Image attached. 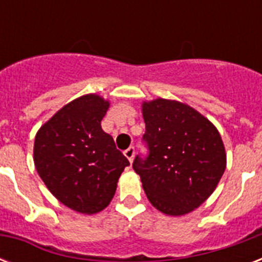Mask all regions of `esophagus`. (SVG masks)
I'll use <instances>...</instances> for the list:
<instances>
[{"label": "esophagus", "mask_w": 262, "mask_h": 262, "mask_svg": "<svg viewBox=\"0 0 262 262\" xmlns=\"http://www.w3.org/2000/svg\"><path fill=\"white\" fill-rule=\"evenodd\" d=\"M123 155L126 156V159L132 163V162H133V158H135V147L127 148L126 151L123 152Z\"/></svg>", "instance_id": "esophagus-1"}]
</instances>
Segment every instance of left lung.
Listing matches in <instances>:
<instances>
[{
  "mask_svg": "<svg viewBox=\"0 0 262 262\" xmlns=\"http://www.w3.org/2000/svg\"><path fill=\"white\" fill-rule=\"evenodd\" d=\"M148 156H136L149 203L166 215L199 208L226 170V149L215 125L193 107L158 98L143 103Z\"/></svg>",
  "mask_w": 262,
  "mask_h": 262,
  "instance_id": "obj_1",
  "label": "left lung"
}]
</instances>
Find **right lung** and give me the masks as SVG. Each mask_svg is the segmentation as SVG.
Wrapping results in <instances>:
<instances>
[{"instance_id":"1","label":"right lung","mask_w":262,"mask_h":262,"mask_svg":"<svg viewBox=\"0 0 262 262\" xmlns=\"http://www.w3.org/2000/svg\"><path fill=\"white\" fill-rule=\"evenodd\" d=\"M110 102L96 94L72 100L40 126L34 144L39 177L55 199L94 215L110 204L129 160L103 132Z\"/></svg>"}]
</instances>
